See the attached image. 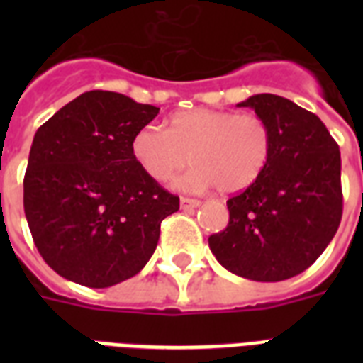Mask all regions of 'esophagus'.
<instances>
[{"label": "esophagus", "instance_id": "obj_1", "mask_svg": "<svg viewBox=\"0 0 363 363\" xmlns=\"http://www.w3.org/2000/svg\"><path fill=\"white\" fill-rule=\"evenodd\" d=\"M181 207L182 209H196L199 207V199H194V198H181Z\"/></svg>", "mask_w": 363, "mask_h": 363}]
</instances>
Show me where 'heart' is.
Segmentation results:
<instances>
[{"label": "heart", "instance_id": "b5f03b06", "mask_svg": "<svg viewBox=\"0 0 363 363\" xmlns=\"http://www.w3.org/2000/svg\"><path fill=\"white\" fill-rule=\"evenodd\" d=\"M271 147L269 124L256 113L192 109L171 116L167 131L141 128L131 139V156L156 182H171L192 162L196 169L182 184L232 196L258 181Z\"/></svg>", "mask_w": 363, "mask_h": 363}]
</instances>
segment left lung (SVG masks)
<instances>
[{
	"label": "left lung",
	"instance_id": "obj_1",
	"mask_svg": "<svg viewBox=\"0 0 363 363\" xmlns=\"http://www.w3.org/2000/svg\"><path fill=\"white\" fill-rule=\"evenodd\" d=\"M269 124L273 147L252 186L228 199L226 230L209 238L228 271L259 282L299 275L330 245L343 216L341 152L324 122L275 94L239 104Z\"/></svg>",
	"mask_w": 363,
	"mask_h": 363
}]
</instances>
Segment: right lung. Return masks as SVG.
<instances>
[{
  "instance_id": "add662e5",
  "label": "right lung",
  "mask_w": 363,
  "mask_h": 363,
  "mask_svg": "<svg viewBox=\"0 0 363 363\" xmlns=\"http://www.w3.org/2000/svg\"><path fill=\"white\" fill-rule=\"evenodd\" d=\"M124 94L92 90L37 130L24 175V213L43 259L67 281L107 288L137 275L179 198L131 156L158 115Z\"/></svg>"
}]
</instances>
